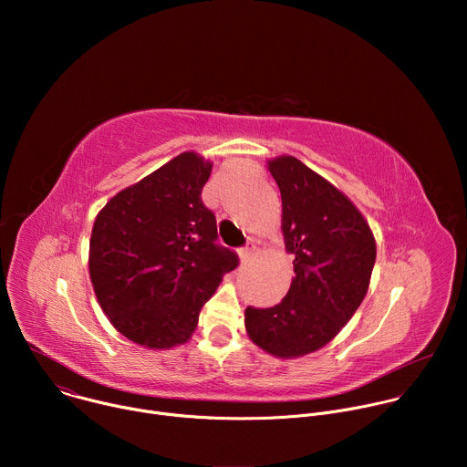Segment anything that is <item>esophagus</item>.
<instances>
[{"label": "esophagus", "instance_id": "obj_1", "mask_svg": "<svg viewBox=\"0 0 467 467\" xmlns=\"http://www.w3.org/2000/svg\"><path fill=\"white\" fill-rule=\"evenodd\" d=\"M238 254H240V260H242V262H247V260L254 254V244H253V242H247V244L238 251Z\"/></svg>", "mask_w": 467, "mask_h": 467}]
</instances>
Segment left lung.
<instances>
[{
    "label": "left lung",
    "instance_id": "obj_1",
    "mask_svg": "<svg viewBox=\"0 0 467 467\" xmlns=\"http://www.w3.org/2000/svg\"><path fill=\"white\" fill-rule=\"evenodd\" d=\"M283 199V236L294 258L286 297L245 308L254 346L297 358L327 346L364 301L375 265V236L351 199L292 155L268 161Z\"/></svg>",
    "mask_w": 467,
    "mask_h": 467
}]
</instances>
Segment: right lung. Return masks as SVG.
I'll return each mask as SVG.
<instances>
[{
	"label": "right lung",
	"instance_id": "right-lung-1",
	"mask_svg": "<svg viewBox=\"0 0 467 467\" xmlns=\"http://www.w3.org/2000/svg\"><path fill=\"white\" fill-rule=\"evenodd\" d=\"M211 171V161L184 151L96 216L88 272L98 303L142 348L186 344L203 305L238 265L236 253L216 244V218L202 202Z\"/></svg>",
	"mask_w": 467,
	"mask_h": 467
}]
</instances>
